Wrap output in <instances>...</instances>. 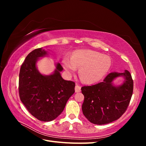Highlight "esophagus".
I'll list each match as a JSON object with an SVG mask.
<instances>
[{
	"label": "esophagus",
	"instance_id": "esophagus-1",
	"mask_svg": "<svg viewBox=\"0 0 146 146\" xmlns=\"http://www.w3.org/2000/svg\"><path fill=\"white\" fill-rule=\"evenodd\" d=\"M80 91H81V87L79 85H78L77 84H76V87H75V91H76V92H80Z\"/></svg>",
	"mask_w": 146,
	"mask_h": 146
}]
</instances>
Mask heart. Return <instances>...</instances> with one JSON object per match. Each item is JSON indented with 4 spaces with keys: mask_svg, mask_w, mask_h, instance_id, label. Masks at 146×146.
<instances>
[{
    "mask_svg": "<svg viewBox=\"0 0 146 146\" xmlns=\"http://www.w3.org/2000/svg\"><path fill=\"white\" fill-rule=\"evenodd\" d=\"M64 69L68 74L79 68L78 74L81 80L92 83L102 79L111 67L110 57L92 50H82L75 52L71 59L64 56L62 60Z\"/></svg>",
    "mask_w": 146,
    "mask_h": 146,
    "instance_id": "obj_1",
    "label": "heart"
}]
</instances>
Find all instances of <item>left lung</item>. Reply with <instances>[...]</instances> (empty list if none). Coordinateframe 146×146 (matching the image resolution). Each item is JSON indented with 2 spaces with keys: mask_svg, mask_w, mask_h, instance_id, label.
<instances>
[{
  "mask_svg": "<svg viewBox=\"0 0 146 146\" xmlns=\"http://www.w3.org/2000/svg\"><path fill=\"white\" fill-rule=\"evenodd\" d=\"M121 76L125 80L119 86L113 81ZM133 82L129 71L113 72L102 82L81 88L84 95L82 111L90 122L104 125L116 121L124 113L133 94Z\"/></svg>",
  "mask_w": 146,
  "mask_h": 146,
  "instance_id": "obj_1",
  "label": "left lung"
}]
</instances>
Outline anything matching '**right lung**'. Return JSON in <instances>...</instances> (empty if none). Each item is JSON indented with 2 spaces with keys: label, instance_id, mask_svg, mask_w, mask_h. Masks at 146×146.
<instances>
[{
  "label": "right lung",
  "instance_id": "1",
  "mask_svg": "<svg viewBox=\"0 0 146 146\" xmlns=\"http://www.w3.org/2000/svg\"><path fill=\"white\" fill-rule=\"evenodd\" d=\"M48 55L42 47L31 52L21 66L19 79L21 102L32 116L44 122L58 117L75 92V83L61 77L63 68L59 63H55V69L49 75L39 71L38 61Z\"/></svg>",
  "mask_w": 146,
  "mask_h": 146
}]
</instances>
